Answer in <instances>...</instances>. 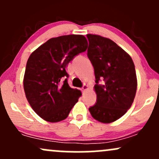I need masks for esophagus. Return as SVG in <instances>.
<instances>
[{
  "instance_id": "esophagus-1",
  "label": "esophagus",
  "mask_w": 159,
  "mask_h": 159,
  "mask_svg": "<svg viewBox=\"0 0 159 159\" xmlns=\"http://www.w3.org/2000/svg\"><path fill=\"white\" fill-rule=\"evenodd\" d=\"M88 90V86H87V84H84L83 85V87H82V88H81V90H82V92L83 93H84L86 90Z\"/></svg>"
}]
</instances>
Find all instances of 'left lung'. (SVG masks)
<instances>
[{
	"label": "left lung",
	"instance_id": "obj_1",
	"mask_svg": "<svg viewBox=\"0 0 159 159\" xmlns=\"http://www.w3.org/2000/svg\"><path fill=\"white\" fill-rule=\"evenodd\" d=\"M87 57L94 68L96 103L89 108L95 120L110 123L123 116L136 94L137 76L130 56L114 41L87 34ZM105 83L99 85V81Z\"/></svg>",
	"mask_w": 159,
	"mask_h": 159
}]
</instances>
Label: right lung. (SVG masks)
I'll use <instances>...</instances> for the list:
<instances>
[{"mask_svg": "<svg viewBox=\"0 0 159 159\" xmlns=\"http://www.w3.org/2000/svg\"><path fill=\"white\" fill-rule=\"evenodd\" d=\"M83 35L52 38L27 60L24 90L29 104L41 118L51 123L65 120L81 96L68 84L67 64L87 48Z\"/></svg>", "mask_w": 159, "mask_h": 159, "instance_id": "add662e5", "label": "right lung"}]
</instances>
